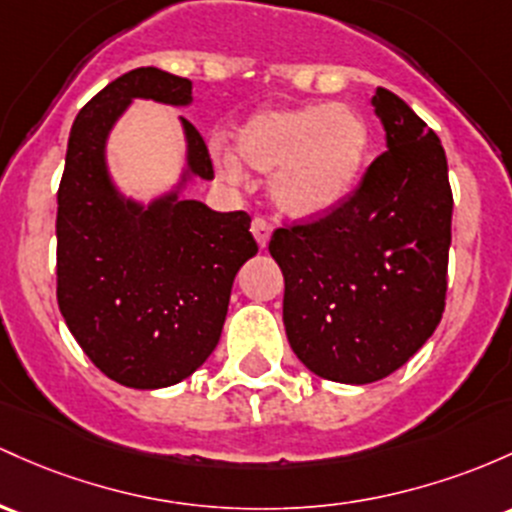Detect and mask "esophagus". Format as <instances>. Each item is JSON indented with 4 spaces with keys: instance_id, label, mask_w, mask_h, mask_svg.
Instances as JSON below:
<instances>
[{
    "instance_id": "obj_1",
    "label": "esophagus",
    "mask_w": 512,
    "mask_h": 512,
    "mask_svg": "<svg viewBox=\"0 0 512 512\" xmlns=\"http://www.w3.org/2000/svg\"><path fill=\"white\" fill-rule=\"evenodd\" d=\"M250 230H252V235H255L257 245H260V247H267V243H269V235H272V226H269L267 218H262V216H255V218H252V226H250Z\"/></svg>"
}]
</instances>
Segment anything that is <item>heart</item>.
Masks as SVG:
<instances>
[{"mask_svg":"<svg viewBox=\"0 0 512 512\" xmlns=\"http://www.w3.org/2000/svg\"><path fill=\"white\" fill-rule=\"evenodd\" d=\"M369 145V123L350 104L260 111L235 133L238 160L250 170L274 172V201L299 218L325 216L350 199ZM238 160L228 150H216L223 177H238Z\"/></svg>","mask_w":512,"mask_h":512,"instance_id":"heart-1","label":"heart"}]
</instances>
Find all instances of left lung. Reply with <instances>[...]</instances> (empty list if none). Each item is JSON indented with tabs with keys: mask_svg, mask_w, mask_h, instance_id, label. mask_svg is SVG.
I'll return each mask as SVG.
<instances>
[{
	"mask_svg": "<svg viewBox=\"0 0 512 512\" xmlns=\"http://www.w3.org/2000/svg\"><path fill=\"white\" fill-rule=\"evenodd\" d=\"M386 148L345 204L284 223L269 252L284 274V328L323 379L372 384L428 342L447 299L452 187L440 138L376 87Z\"/></svg>",
	"mask_w": 512,
	"mask_h": 512,
	"instance_id": "obj_1",
	"label": "left lung"
}]
</instances>
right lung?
<instances>
[{
  "mask_svg": "<svg viewBox=\"0 0 512 512\" xmlns=\"http://www.w3.org/2000/svg\"><path fill=\"white\" fill-rule=\"evenodd\" d=\"M136 97L182 106L192 101V82L138 67L77 114L58 189V306L109 379L162 389L196 372L218 345L233 279L257 243L245 211L218 213L177 194L143 209L116 194L104 143ZM182 123L189 170L213 179L204 138Z\"/></svg>",
  "mask_w": 512,
  "mask_h": 512,
  "instance_id": "add662e5",
  "label": "right lung"
}]
</instances>
